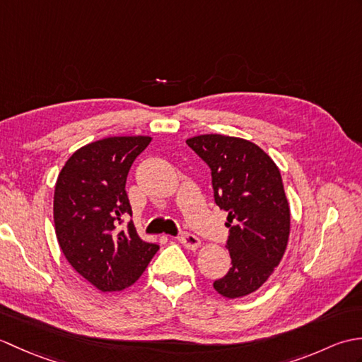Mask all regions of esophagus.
Returning <instances> with one entry per match:
<instances>
[{
  "label": "esophagus",
  "mask_w": 362,
  "mask_h": 362,
  "mask_svg": "<svg viewBox=\"0 0 362 362\" xmlns=\"http://www.w3.org/2000/svg\"><path fill=\"white\" fill-rule=\"evenodd\" d=\"M177 240L180 241V244L185 245L187 249H191V250H194V249L199 247V245H201V240H199V238L194 236L193 233H188V232L180 233Z\"/></svg>",
  "instance_id": "esophagus-1"
}]
</instances>
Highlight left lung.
Masks as SVG:
<instances>
[{"label": "left lung", "mask_w": 362, "mask_h": 362, "mask_svg": "<svg viewBox=\"0 0 362 362\" xmlns=\"http://www.w3.org/2000/svg\"><path fill=\"white\" fill-rule=\"evenodd\" d=\"M187 144L209 165L214 202L228 213L232 267L213 286L228 298L247 296L263 286L288 245L291 214L279 168L243 138L210 134Z\"/></svg>", "instance_id": "obj_1"}]
</instances>
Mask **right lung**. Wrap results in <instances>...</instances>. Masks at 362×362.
Here are the masks:
<instances>
[{
    "mask_svg": "<svg viewBox=\"0 0 362 362\" xmlns=\"http://www.w3.org/2000/svg\"><path fill=\"white\" fill-rule=\"evenodd\" d=\"M151 136H110L68 158L54 191V226L74 271L103 292L134 284L158 250L138 236L126 180Z\"/></svg>",
    "mask_w": 362,
    "mask_h": 362,
    "instance_id": "right-lung-1",
    "label": "right lung"
}]
</instances>
